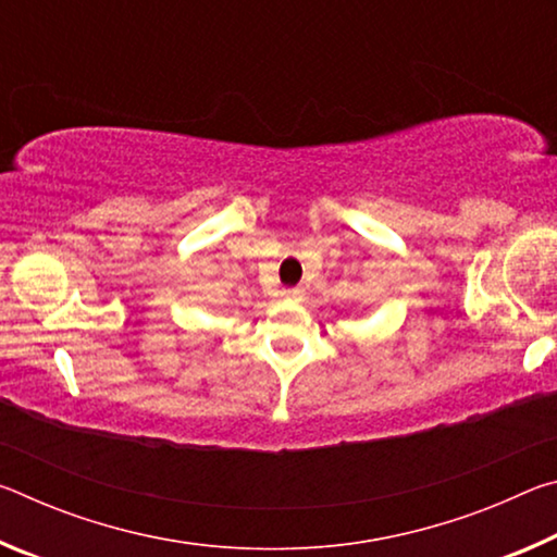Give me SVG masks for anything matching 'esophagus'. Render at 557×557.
Returning a JSON list of instances; mask_svg holds the SVG:
<instances>
[{
	"mask_svg": "<svg viewBox=\"0 0 557 557\" xmlns=\"http://www.w3.org/2000/svg\"><path fill=\"white\" fill-rule=\"evenodd\" d=\"M282 299H285V301H301V299H305V287L282 289Z\"/></svg>",
	"mask_w": 557,
	"mask_h": 557,
	"instance_id": "esophagus-1",
	"label": "esophagus"
}]
</instances>
